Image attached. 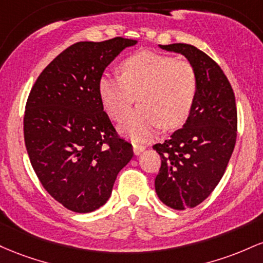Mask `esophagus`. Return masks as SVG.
<instances>
[{"label":"esophagus","instance_id":"34e87169","mask_svg":"<svg viewBox=\"0 0 263 263\" xmlns=\"http://www.w3.org/2000/svg\"><path fill=\"white\" fill-rule=\"evenodd\" d=\"M144 149H145V145H143V144H137V143L133 144V150H134L135 155H139Z\"/></svg>","mask_w":263,"mask_h":263}]
</instances>
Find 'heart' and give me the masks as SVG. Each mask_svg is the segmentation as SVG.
<instances>
[{
    "label": "heart",
    "mask_w": 263,
    "mask_h": 263,
    "mask_svg": "<svg viewBox=\"0 0 263 263\" xmlns=\"http://www.w3.org/2000/svg\"><path fill=\"white\" fill-rule=\"evenodd\" d=\"M119 77L103 74L98 92L109 116L117 122L128 117L135 99L140 107L122 125L135 141H145L160 128L182 125L197 96L195 68L187 61L143 51L125 58Z\"/></svg>",
    "instance_id": "b5f03b06"
}]
</instances>
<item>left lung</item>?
I'll use <instances>...</instances> for the list:
<instances>
[{
    "label": "left lung",
    "instance_id": "8db88e82",
    "mask_svg": "<svg viewBox=\"0 0 263 263\" xmlns=\"http://www.w3.org/2000/svg\"><path fill=\"white\" fill-rule=\"evenodd\" d=\"M181 53L195 68L197 96L182 128L153 149L161 164L155 191L175 210L195 208L217 186L234 152L237 109L229 79L206 53L186 43L160 46Z\"/></svg>",
    "mask_w": 263,
    "mask_h": 263
}]
</instances>
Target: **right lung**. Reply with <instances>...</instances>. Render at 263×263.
Masks as SVG:
<instances>
[{"label":"right lung","mask_w":263,"mask_h":263,"mask_svg":"<svg viewBox=\"0 0 263 263\" xmlns=\"http://www.w3.org/2000/svg\"><path fill=\"white\" fill-rule=\"evenodd\" d=\"M137 41L77 42L42 70L29 92L23 133L29 161L55 201L85 214L104 205L117 175L133 158L103 109L98 82Z\"/></svg>","instance_id":"obj_1"}]
</instances>
